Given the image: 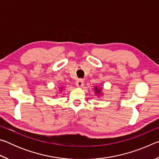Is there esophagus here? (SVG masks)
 <instances>
[{
	"mask_svg": "<svg viewBox=\"0 0 159 159\" xmlns=\"http://www.w3.org/2000/svg\"><path fill=\"white\" fill-rule=\"evenodd\" d=\"M83 85H84V81H83V79H79L76 81V85L77 87H82V86H83Z\"/></svg>",
	"mask_w": 159,
	"mask_h": 159,
	"instance_id": "esophagus-1",
	"label": "esophagus"
}]
</instances>
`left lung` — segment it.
I'll return each mask as SVG.
<instances>
[{
    "instance_id": "1",
    "label": "left lung",
    "mask_w": 159,
    "mask_h": 159,
    "mask_svg": "<svg viewBox=\"0 0 159 159\" xmlns=\"http://www.w3.org/2000/svg\"><path fill=\"white\" fill-rule=\"evenodd\" d=\"M94 90H95V95H97V97H98V98H100V97L103 95L102 88H98V86H95V88H94Z\"/></svg>"
}]
</instances>
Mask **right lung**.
I'll return each instance as SVG.
<instances>
[{
  "label": "right lung",
  "mask_w": 159,
  "mask_h": 159,
  "mask_svg": "<svg viewBox=\"0 0 159 159\" xmlns=\"http://www.w3.org/2000/svg\"><path fill=\"white\" fill-rule=\"evenodd\" d=\"M63 88H64V86H61V87L59 88V90H60V92H61V91L63 90ZM56 96H57V95H56Z\"/></svg>",
  "instance_id": "obj_1"
}]
</instances>
